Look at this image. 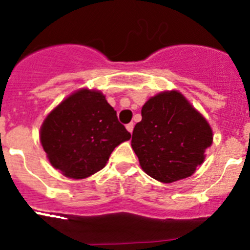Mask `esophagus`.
<instances>
[{
    "label": "esophagus",
    "instance_id": "esophagus-1",
    "mask_svg": "<svg viewBox=\"0 0 250 250\" xmlns=\"http://www.w3.org/2000/svg\"><path fill=\"white\" fill-rule=\"evenodd\" d=\"M126 129H127V131H129L130 134H131V132H132V130H134V123H130V124H127V125H126Z\"/></svg>",
    "mask_w": 250,
    "mask_h": 250
}]
</instances>
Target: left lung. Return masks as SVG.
Here are the masks:
<instances>
[{
	"label": "left lung",
	"mask_w": 250,
	"mask_h": 250,
	"mask_svg": "<svg viewBox=\"0 0 250 250\" xmlns=\"http://www.w3.org/2000/svg\"><path fill=\"white\" fill-rule=\"evenodd\" d=\"M141 116L131 139L141 169L161 183L193 175L213 143V131L204 116L175 90L150 98Z\"/></svg>",
	"instance_id": "obj_1"
}]
</instances>
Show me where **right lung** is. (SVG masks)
Segmentation results:
<instances>
[{
	"label": "right lung",
	"mask_w": 250,
	"mask_h": 250,
	"mask_svg": "<svg viewBox=\"0 0 250 250\" xmlns=\"http://www.w3.org/2000/svg\"><path fill=\"white\" fill-rule=\"evenodd\" d=\"M130 138L105 96L89 89L67 96L40 129V141L51 165L71 179L98 173L115 147Z\"/></svg>",
	"instance_id": "obj_1"
}]
</instances>
